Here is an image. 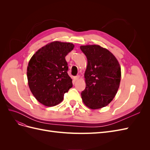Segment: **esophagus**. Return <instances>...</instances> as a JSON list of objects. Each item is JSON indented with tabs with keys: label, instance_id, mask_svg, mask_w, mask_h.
Here are the masks:
<instances>
[{
	"label": "esophagus",
	"instance_id": "1",
	"mask_svg": "<svg viewBox=\"0 0 150 150\" xmlns=\"http://www.w3.org/2000/svg\"><path fill=\"white\" fill-rule=\"evenodd\" d=\"M79 78H80V76H76L74 77V81L78 80V79H79Z\"/></svg>",
	"mask_w": 150,
	"mask_h": 150
}]
</instances>
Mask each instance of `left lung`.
Segmentation results:
<instances>
[{
  "instance_id": "8db88e82",
  "label": "left lung",
  "mask_w": 150,
  "mask_h": 150,
  "mask_svg": "<svg viewBox=\"0 0 150 150\" xmlns=\"http://www.w3.org/2000/svg\"><path fill=\"white\" fill-rule=\"evenodd\" d=\"M88 59L84 72L86 88L81 95L85 105L98 110L108 105L119 89L121 71L118 61L99 45L81 46Z\"/></svg>"
}]
</instances>
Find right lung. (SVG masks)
<instances>
[{
  "mask_svg": "<svg viewBox=\"0 0 150 150\" xmlns=\"http://www.w3.org/2000/svg\"><path fill=\"white\" fill-rule=\"evenodd\" d=\"M74 47L71 42L54 41L40 48L30 58L27 67L28 85L33 96L43 105L51 107L59 104L72 87L65 57Z\"/></svg>",
  "mask_w": 150,
  "mask_h": 150,
  "instance_id": "1",
  "label": "right lung"
}]
</instances>
